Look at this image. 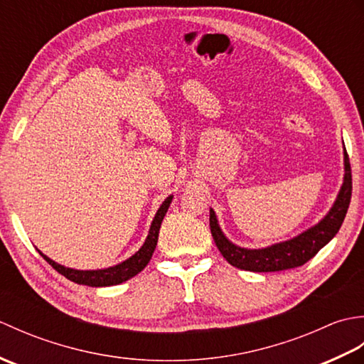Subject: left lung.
Here are the masks:
<instances>
[{
	"instance_id": "8db88e82",
	"label": "left lung",
	"mask_w": 364,
	"mask_h": 364,
	"mask_svg": "<svg viewBox=\"0 0 364 364\" xmlns=\"http://www.w3.org/2000/svg\"><path fill=\"white\" fill-rule=\"evenodd\" d=\"M352 197V172L347 151L344 149V181L339 189L331 210L319 223L308 228L289 241L272 244L264 249H242L230 242L222 233L214 210H210V227L214 242L218 245L222 257L231 266L250 272H278L292 267L304 266L310 261L323 245L328 244L341 228L344 218L349 210Z\"/></svg>"
}]
</instances>
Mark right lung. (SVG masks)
<instances>
[{
  "label": "right lung",
  "mask_w": 364,
  "mask_h": 364,
  "mask_svg": "<svg viewBox=\"0 0 364 364\" xmlns=\"http://www.w3.org/2000/svg\"><path fill=\"white\" fill-rule=\"evenodd\" d=\"M172 198H173V196H168L159 206L158 213L154 214V219L150 225L149 236H146L145 242L141 249H139L133 255V257L120 262V264H117V266H112L107 269H98V270H78V269H70V267L58 264L56 261L50 259L41 250H38V253L42 255V258L48 262L50 266H53V269H56L60 275H64L70 282H75L78 284H87V286H92V288L120 284L123 282L129 280V278H133L134 275H137L141 270H144V267L146 264H149V261L151 259V255H153L154 249H156L162 219H164V215L168 210Z\"/></svg>",
  "instance_id": "add662e5"
}]
</instances>
